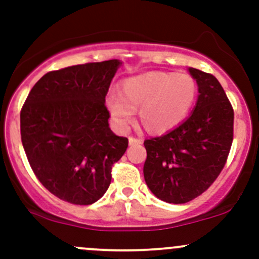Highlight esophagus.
Returning a JSON list of instances; mask_svg holds the SVG:
<instances>
[{"mask_svg": "<svg viewBox=\"0 0 259 259\" xmlns=\"http://www.w3.org/2000/svg\"><path fill=\"white\" fill-rule=\"evenodd\" d=\"M143 140L142 139H138V138L134 137H129V145H139L142 144Z\"/></svg>", "mask_w": 259, "mask_h": 259, "instance_id": "1", "label": "esophagus"}]
</instances>
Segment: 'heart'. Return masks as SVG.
Masks as SVG:
<instances>
[{"instance_id":"b5f03b06","label":"heart","mask_w":259,"mask_h":259,"mask_svg":"<svg viewBox=\"0 0 259 259\" xmlns=\"http://www.w3.org/2000/svg\"><path fill=\"white\" fill-rule=\"evenodd\" d=\"M197 98V83L188 74L151 71L129 77L120 85V93H110L105 105L113 121L126 129L139 109L145 130L163 134L187 117Z\"/></svg>"}]
</instances>
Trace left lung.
Masks as SVG:
<instances>
[{"label": "left lung", "instance_id": "obj_1", "mask_svg": "<svg viewBox=\"0 0 259 259\" xmlns=\"http://www.w3.org/2000/svg\"><path fill=\"white\" fill-rule=\"evenodd\" d=\"M198 83L197 105L184 122L144 142V178L155 197L183 204L204 193L218 178L233 142L234 111L211 74L189 67Z\"/></svg>", "mask_w": 259, "mask_h": 259}]
</instances>
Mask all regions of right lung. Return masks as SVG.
I'll list each match as a JSON object with an SVG mask.
<instances>
[{
	"mask_svg": "<svg viewBox=\"0 0 259 259\" xmlns=\"http://www.w3.org/2000/svg\"><path fill=\"white\" fill-rule=\"evenodd\" d=\"M119 60L50 71L21 109V140L36 178L55 197L76 205L100 199L127 138L109 127L105 96Z\"/></svg>",
	"mask_w": 259,
	"mask_h": 259,
	"instance_id": "1",
	"label": "right lung"
}]
</instances>
